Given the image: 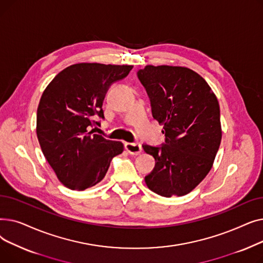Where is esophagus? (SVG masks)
I'll use <instances>...</instances> for the list:
<instances>
[{
    "instance_id": "1",
    "label": "esophagus",
    "mask_w": 263,
    "mask_h": 263,
    "mask_svg": "<svg viewBox=\"0 0 263 263\" xmlns=\"http://www.w3.org/2000/svg\"><path fill=\"white\" fill-rule=\"evenodd\" d=\"M124 148H126V150L130 155H133V156L140 155L143 150L141 144L139 143H126L124 144Z\"/></svg>"
}]
</instances>
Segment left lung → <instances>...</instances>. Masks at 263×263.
<instances>
[{
  "mask_svg": "<svg viewBox=\"0 0 263 263\" xmlns=\"http://www.w3.org/2000/svg\"><path fill=\"white\" fill-rule=\"evenodd\" d=\"M137 77L166 142L162 147L143 145L156 160L145 182L164 197L186 195L212 168L222 140L216 96L202 77L186 67L147 65Z\"/></svg>",
  "mask_w": 263,
  "mask_h": 263,
  "instance_id": "obj_1",
  "label": "left lung"
}]
</instances>
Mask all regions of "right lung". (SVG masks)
I'll use <instances>...</instances> for the list:
<instances>
[{"label": "right lung", "instance_id": "add662e5", "mask_svg": "<svg viewBox=\"0 0 263 263\" xmlns=\"http://www.w3.org/2000/svg\"><path fill=\"white\" fill-rule=\"evenodd\" d=\"M133 66L79 63L49 83L37 108L36 133L45 158L68 189L83 191L99 183L123 144L89 131L104 118L102 104L112 83Z\"/></svg>", "mask_w": 263, "mask_h": 263}]
</instances>
